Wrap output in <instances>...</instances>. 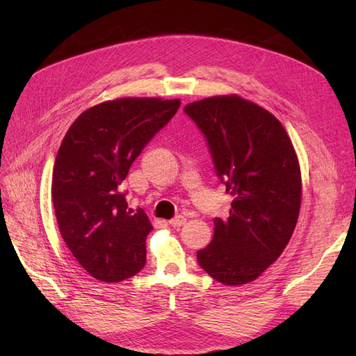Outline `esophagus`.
Returning a JSON list of instances; mask_svg holds the SVG:
<instances>
[{
    "label": "esophagus",
    "instance_id": "esophagus-1",
    "mask_svg": "<svg viewBox=\"0 0 356 356\" xmlns=\"http://www.w3.org/2000/svg\"><path fill=\"white\" fill-rule=\"evenodd\" d=\"M184 223H186V218L181 216V215H179V216H176V218L168 220V225H172V227H175V228H179V227L184 225Z\"/></svg>",
    "mask_w": 356,
    "mask_h": 356
}]
</instances>
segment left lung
<instances>
[{
    "label": "left lung",
    "instance_id": "left-lung-1",
    "mask_svg": "<svg viewBox=\"0 0 356 356\" xmlns=\"http://www.w3.org/2000/svg\"><path fill=\"white\" fill-rule=\"evenodd\" d=\"M184 112L234 197L229 216L213 219V238L197 263L222 284H247L282 255L296 228L302 176L294 147L271 112L238 95L192 102Z\"/></svg>",
    "mask_w": 356,
    "mask_h": 356
}]
</instances>
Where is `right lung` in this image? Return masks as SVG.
<instances>
[{
    "label": "right lung",
    "instance_id": "add662e5",
    "mask_svg": "<svg viewBox=\"0 0 356 356\" xmlns=\"http://www.w3.org/2000/svg\"><path fill=\"white\" fill-rule=\"evenodd\" d=\"M180 106L179 99L122 98L74 120L53 167L51 199L67 248L93 278L120 283L145 266L153 227L120 191L131 164Z\"/></svg>",
    "mask_w": 356,
    "mask_h": 356
}]
</instances>
